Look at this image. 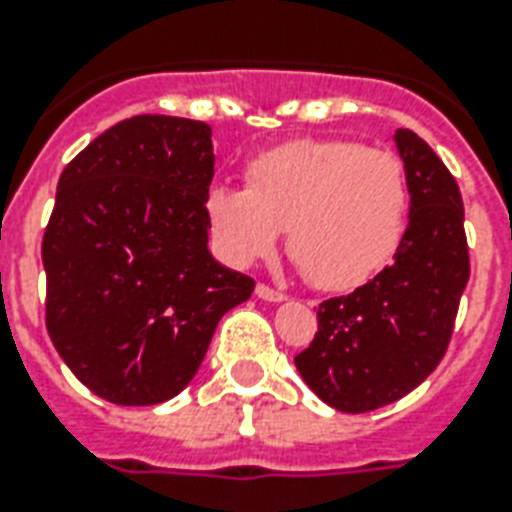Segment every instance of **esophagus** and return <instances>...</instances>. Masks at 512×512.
<instances>
[{
  "label": "esophagus",
  "instance_id": "esophagus-1",
  "mask_svg": "<svg viewBox=\"0 0 512 512\" xmlns=\"http://www.w3.org/2000/svg\"><path fill=\"white\" fill-rule=\"evenodd\" d=\"M255 295L260 297V300H268V303H281V300H284V292L268 287V284H257Z\"/></svg>",
  "mask_w": 512,
  "mask_h": 512
}]
</instances>
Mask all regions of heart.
Listing matches in <instances>:
<instances>
[{"label": "heart", "instance_id": "heart-1", "mask_svg": "<svg viewBox=\"0 0 512 512\" xmlns=\"http://www.w3.org/2000/svg\"><path fill=\"white\" fill-rule=\"evenodd\" d=\"M247 188L215 185L209 231L233 265L263 260L287 228L289 257L313 287L348 292L396 255L409 212L404 162L353 140H289L257 154Z\"/></svg>", "mask_w": 512, "mask_h": 512}]
</instances>
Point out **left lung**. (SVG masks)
<instances>
[{"mask_svg": "<svg viewBox=\"0 0 512 512\" xmlns=\"http://www.w3.org/2000/svg\"><path fill=\"white\" fill-rule=\"evenodd\" d=\"M409 177V225L393 263L316 311V337L295 366L337 412L361 414L404 398L444 358L470 279L457 180L412 130L396 132Z\"/></svg>", "mask_w": 512, "mask_h": 512, "instance_id": "obj_1", "label": "left lung"}]
</instances>
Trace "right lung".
Listing matches in <instances>:
<instances>
[{"label": "right lung", "mask_w": 512, "mask_h": 512, "mask_svg": "<svg viewBox=\"0 0 512 512\" xmlns=\"http://www.w3.org/2000/svg\"><path fill=\"white\" fill-rule=\"evenodd\" d=\"M209 124L143 114L66 164L42 239L47 332L68 369L119 406L177 396L217 321L255 279L207 249Z\"/></svg>", "instance_id": "right-lung-1"}]
</instances>
